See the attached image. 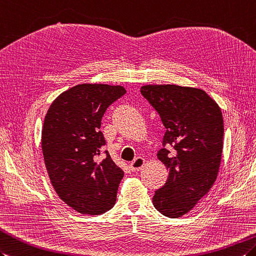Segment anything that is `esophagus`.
<instances>
[{
    "label": "esophagus",
    "mask_w": 256,
    "mask_h": 256,
    "mask_svg": "<svg viewBox=\"0 0 256 256\" xmlns=\"http://www.w3.org/2000/svg\"><path fill=\"white\" fill-rule=\"evenodd\" d=\"M145 164V159L142 157H138L136 159H134L132 162L130 164V169L132 171H140L142 170V168L144 167Z\"/></svg>",
    "instance_id": "esophagus-1"
}]
</instances>
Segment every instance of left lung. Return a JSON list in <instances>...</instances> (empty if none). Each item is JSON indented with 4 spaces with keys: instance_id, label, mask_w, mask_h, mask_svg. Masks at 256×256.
Wrapping results in <instances>:
<instances>
[{
    "instance_id": "1",
    "label": "left lung",
    "mask_w": 256,
    "mask_h": 256,
    "mask_svg": "<svg viewBox=\"0 0 256 256\" xmlns=\"http://www.w3.org/2000/svg\"><path fill=\"white\" fill-rule=\"evenodd\" d=\"M140 92L166 128L158 159L168 180L152 198L155 208L169 218L186 215L210 192L222 162V110L204 90L178 85H145ZM172 146L171 154L165 148Z\"/></svg>"
}]
</instances>
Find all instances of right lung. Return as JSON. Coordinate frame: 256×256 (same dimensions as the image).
Segmentation results:
<instances>
[{
  "instance_id": "1",
  "label": "right lung",
  "mask_w": 256,
  "mask_h": 256,
  "mask_svg": "<svg viewBox=\"0 0 256 256\" xmlns=\"http://www.w3.org/2000/svg\"><path fill=\"white\" fill-rule=\"evenodd\" d=\"M122 86L80 84L62 92L44 118L41 147L50 180L60 198L80 214L111 210L124 176L109 152L101 159L99 130L106 108L126 94Z\"/></svg>"
}]
</instances>
